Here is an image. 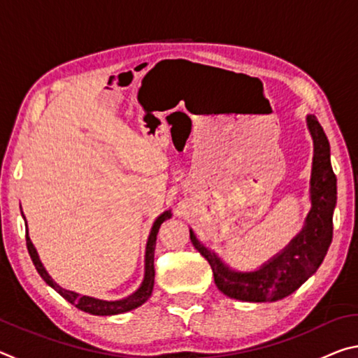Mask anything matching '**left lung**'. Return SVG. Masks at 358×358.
I'll list each match as a JSON object with an SVG mask.
<instances>
[{
	"label": "left lung",
	"instance_id": "1",
	"mask_svg": "<svg viewBox=\"0 0 358 358\" xmlns=\"http://www.w3.org/2000/svg\"><path fill=\"white\" fill-rule=\"evenodd\" d=\"M314 143L311 172V211L305 227L281 252L259 270L235 271L197 240L189 229L196 250L208 260L215 284L224 295L241 301H276L295 292L322 264L333 237V210L336 205V177L330 162V143L314 115L306 117Z\"/></svg>",
	"mask_w": 358,
	"mask_h": 358
}]
</instances>
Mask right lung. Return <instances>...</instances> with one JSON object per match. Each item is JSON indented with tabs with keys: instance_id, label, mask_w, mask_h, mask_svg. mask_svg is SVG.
<instances>
[{
	"instance_id": "1",
	"label": "right lung",
	"mask_w": 358,
	"mask_h": 358,
	"mask_svg": "<svg viewBox=\"0 0 358 358\" xmlns=\"http://www.w3.org/2000/svg\"><path fill=\"white\" fill-rule=\"evenodd\" d=\"M172 216L171 210H167L162 213L157 220L155 221L153 227H151L150 237L147 241V251H145V276L143 281L141 284L134 294H131L129 296L121 300H115V301H107V300H99L94 299V296H88V295H80L77 292H72V290H66L63 287H59L58 284L52 280L50 276L44 268V265L39 260L38 251L33 246L31 240L28 237V227H27V248L29 256H31L33 264L38 270V273L41 275L42 280H44L48 286L53 287L57 292L63 296L64 300H68L71 305H74L76 308H78L80 311H85L88 314H93V316H113V314H121L131 310H136L141 305H143L145 301L150 299L151 292H153V286H155V246H156V235L159 232L161 224L164 222L166 220Z\"/></svg>"
}]
</instances>
